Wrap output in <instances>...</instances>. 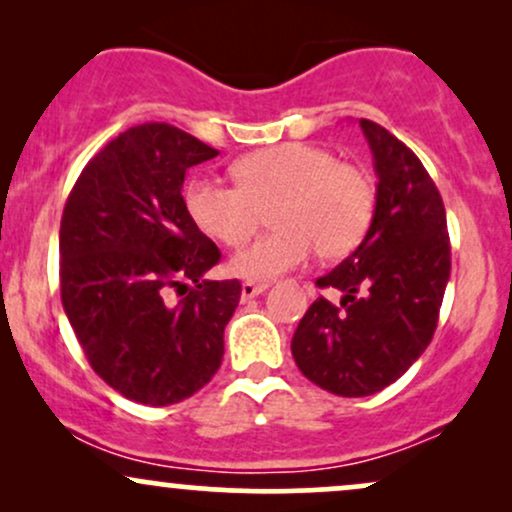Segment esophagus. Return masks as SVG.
Listing matches in <instances>:
<instances>
[{
	"label": "esophagus",
	"instance_id": "obj_1",
	"mask_svg": "<svg viewBox=\"0 0 512 512\" xmlns=\"http://www.w3.org/2000/svg\"><path fill=\"white\" fill-rule=\"evenodd\" d=\"M269 289V284H257V281H245L243 286H240V296H243V301H250V298L260 296Z\"/></svg>",
	"mask_w": 512,
	"mask_h": 512
}]
</instances>
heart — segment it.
Masks as SVG:
<instances>
[{"mask_svg": "<svg viewBox=\"0 0 512 512\" xmlns=\"http://www.w3.org/2000/svg\"><path fill=\"white\" fill-rule=\"evenodd\" d=\"M238 185L195 178L185 190L192 221L228 248L248 243L262 211L276 231L240 250L231 272L272 281L301 267L310 252L339 260L356 250L375 214V185L363 168L342 163L330 149L286 142L252 151L233 163Z\"/></svg>", "mask_w": 512, "mask_h": 512, "instance_id": "b5f03b06", "label": "heart"}]
</instances>
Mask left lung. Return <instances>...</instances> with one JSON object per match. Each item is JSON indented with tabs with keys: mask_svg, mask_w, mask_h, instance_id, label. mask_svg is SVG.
Returning a JSON list of instances; mask_svg holds the SVG:
<instances>
[{
	"mask_svg": "<svg viewBox=\"0 0 512 512\" xmlns=\"http://www.w3.org/2000/svg\"><path fill=\"white\" fill-rule=\"evenodd\" d=\"M373 151L375 214L363 243L315 281L337 289L305 310L291 339L310 383L368 397L407 373L431 344L450 279L448 219L424 163L378 122H358Z\"/></svg>",
	"mask_w": 512,
	"mask_h": 512,
	"instance_id": "1",
	"label": "left lung"
}]
</instances>
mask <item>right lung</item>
Masks as SVG:
<instances>
[{
  "instance_id": "obj_1",
  "label": "right lung",
  "mask_w": 512,
  "mask_h": 512,
  "mask_svg": "<svg viewBox=\"0 0 512 512\" xmlns=\"http://www.w3.org/2000/svg\"><path fill=\"white\" fill-rule=\"evenodd\" d=\"M214 156L178 127L144 122L86 163L64 204V313L91 368L132 402H182L221 366L240 281L204 279L221 252L182 199L187 168Z\"/></svg>"
}]
</instances>
